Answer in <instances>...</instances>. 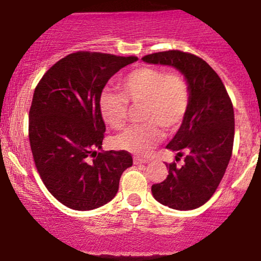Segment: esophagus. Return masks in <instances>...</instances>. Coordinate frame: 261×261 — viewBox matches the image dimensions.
<instances>
[{
  "instance_id": "1",
  "label": "esophagus",
  "mask_w": 261,
  "mask_h": 261,
  "mask_svg": "<svg viewBox=\"0 0 261 261\" xmlns=\"http://www.w3.org/2000/svg\"><path fill=\"white\" fill-rule=\"evenodd\" d=\"M147 163H149V160H147V159H141V158H139V156L134 158V164H135V165H140V164H147Z\"/></svg>"
}]
</instances>
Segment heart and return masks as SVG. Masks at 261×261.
<instances>
[{
  "mask_svg": "<svg viewBox=\"0 0 261 261\" xmlns=\"http://www.w3.org/2000/svg\"><path fill=\"white\" fill-rule=\"evenodd\" d=\"M122 94L103 90L98 97L102 120L112 128L126 125L128 103L142 105L140 117L145 123L133 126L114 139L117 149L136 155H146L164 138L163 127L175 131L185 120L190 108V87L176 71L151 66L134 68L120 81Z\"/></svg>",
  "mask_w": 261,
  "mask_h": 261,
  "instance_id": "b5f03b06",
  "label": "heart"
}]
</instances>
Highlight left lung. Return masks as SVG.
<instances>
[{"label": "left lung", "instance_id": "8db88e82", "mask_svg": "<svg viewBox=\"0 0 261 261\" xmlns=\"http://www.w3.org/2000/svg\"><path fill=\"white\" fill-rule=\"evenodd\" d=\"M147 64L174 66L190 87V108L167 149L184 163L166 164L169 175L151 186L160 204L175 210L204 205L218 189L229 165L234 145V108L218 73L199 56L179 50L142 57Z\"/></svg>", "mask_w": 261, "mask_h": 261}]
</instances>
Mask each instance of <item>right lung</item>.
<instances>
[{"label": "right lung", "mask_w": 261, "mask_h": 261, "mask_svg": "<svg viewBox=\"0 0 261 261\" xmlns=\"http://www.w3.org/2000/svg\"><path fill=\"white\" fill-rule=\"evenodd\" d=\"M135 61L136 56L79 51L48 68L35 89L29 114L35 165L52 196L70 209L111 201L133 165L130 152L96 149L106 131L98 97L111 76Z\"/></svg>", "instance_id": "obj_1"}]
</instances>
